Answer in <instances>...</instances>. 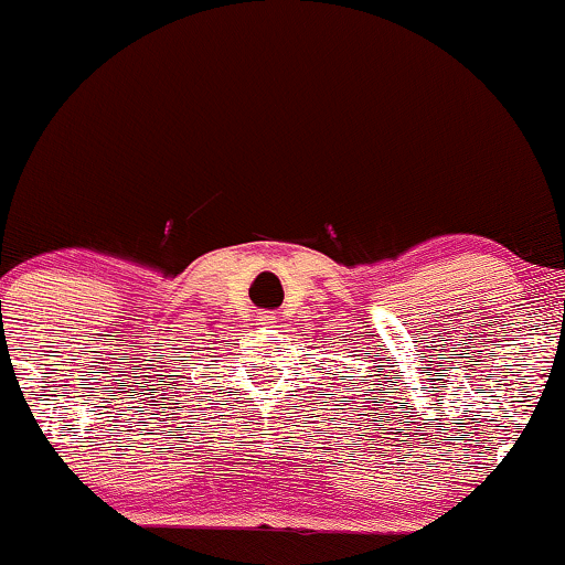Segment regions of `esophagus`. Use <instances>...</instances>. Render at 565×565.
<instances>
[{"mask_svg": "<svg viewBox=\"0 0 565 565\" xmlns=\"http://www.w3.org/2000/svg\"><path fill=\"white\" fill-rule=\"evenodd\" d=\"M256 321H259V324H265V327H273L275 321H277V317L273 311H259V317H256Z\"/></svg>", "mask_w": 565, "mask_h": 565, "instance_id": "1", "label": "esophagus"}]
</instances>
